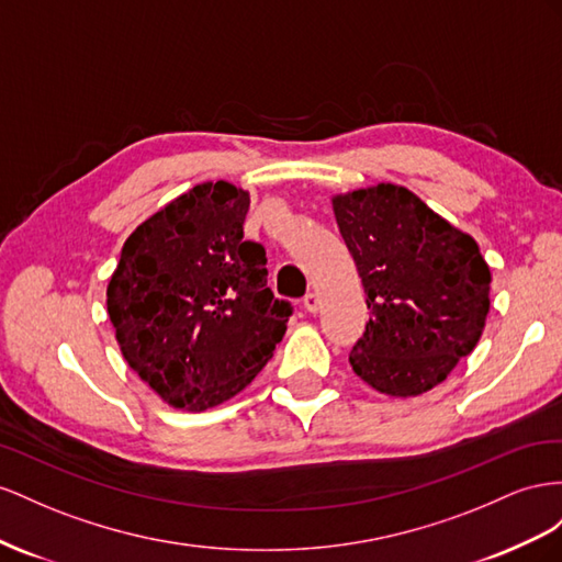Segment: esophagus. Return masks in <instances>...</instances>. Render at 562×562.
<instances>
[{
	"instance_id": "1",
	"label": "esophagus",
	"mask_w": 562,
	"mask_h": 562,
	"mask_svg": "<svg viewBox=\"0 0 562 562\" xmlns=\"http://www.w3.org/2000/svg\"><path fill=\"white\" fill-rule=\"evenodd\" d=\"M319 306H323V301H319V296L315 292H308L306 296H303V308H306L308 313H317Z\"/></svg>"
}]
</instances>
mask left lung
I'll list each match as a JSON object with an SVG mask.
<instances>
[{
    "instance_id": "1",
    "label": "left lung",
    "mask_w": 562,
    "mask_h": 562,
    "mask_svg": "<svg viewBox=\"0 0 562 562\" xmlns=\"http://www.w3.org/2000/svg\"><path fill=\"white\" fill-rule=\"evenodd\" d=\"M334 216L370 308L352 372L395 397L438 386L490 313L492 276L475 239L393 183L336 195Z\"/></svg>"
}]
</instances>
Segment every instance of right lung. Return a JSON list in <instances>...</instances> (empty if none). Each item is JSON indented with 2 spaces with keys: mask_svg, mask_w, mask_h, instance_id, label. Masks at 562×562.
I'll return each instance as SVG.
<instances>
[{
  "mask_svg": "<svg viewBox=\"0 0 562 562\" xmlns=\"http://www.w3.org/2000/svg\"><path fill=\"white\" fill-rule=\"evenodd\" d=\"M249 192L200 183L126 237L108 315L132 370L169 405L202 412L237 395L282 341L266 249L245 239Z\"/></svg>",
  "mask_w": 562,
  "mask_h": 562,
  "instance_id": "obj_1",
  "label": "right lung"
}]
</instances>
